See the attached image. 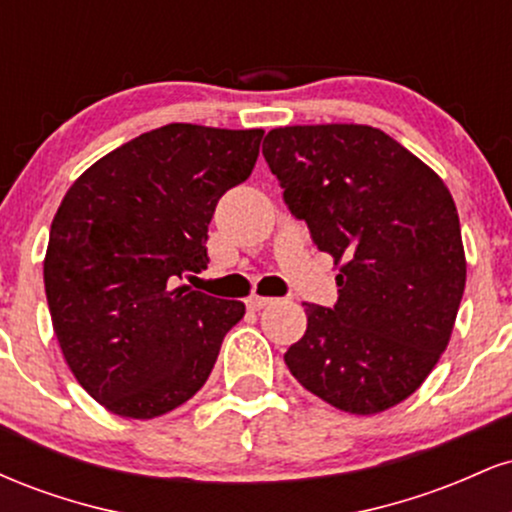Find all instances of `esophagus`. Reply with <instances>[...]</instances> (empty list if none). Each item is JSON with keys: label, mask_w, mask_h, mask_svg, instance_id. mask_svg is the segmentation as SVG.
I'll return each mask as SVG.
<instances>
[{"label": "esophagus", "mask_w": 512, "mask_h": 512, "mask_svg": "<svg viewBox=\"0 0 512 512\" xmlns=\"http://www.w3.org/2000/svg\"><path fill=\"white\" fill-rule=\"evenodd\" d=\"M245 303H248L250 310H262L264 305L272 303V298H264V296H257V293H252V296Z\"/></svg>", "instance_id": "obj_1"}]
</instances>
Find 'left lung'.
Listing matches in <instances>:
<instances>
[{
  "instance_id": "1",
  "label": "left lung",
  "mask_w": 512,
  "mask_h": 512,
  "mask_svg": "<svg viewBox=\"0 0 512 512\" xmlns=\"http://www.w3.org/2000/svg\"><path fill=\"white\" fill-rule=\"evenodd\" d=\"M264 142L291 214L339 267L337 303H305L308 330L286 366L349 414L395 407L438 363L462 301L467 260L450 190L368 125L279 127Z\"/></svg>"
}]
</instances>
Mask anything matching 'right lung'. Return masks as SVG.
Here are the masks:
<instances>
[{"instance_id": "1", "label": "right lung", "mask_w": 512, "mask_h": 512, "mask_svg": "<svg viewBox=\"0 0 512 512\" xmlns=\"http://www.w3.org/2000/svg\"><path fill=\"white\" fill-rule=\"evenodd\" d=\"M264 129H151L93 163L50 226L45 296L64 361L96 402L154 419L207 383L245 315L180 284L207 269L221 195L250 178Z\"/></svg>"}]
</instances>
